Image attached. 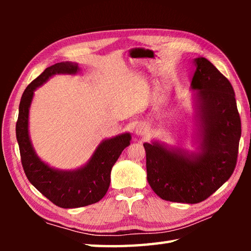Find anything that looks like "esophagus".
Returning a JSON list of instances; mask_svg holds the SVG:
<instances>
[{
	"label": "esophagus",
	"mask_w": 251,
	"mask_h": 251,
	"mask_svg": "<svg viewBox=\"0 0 251 251\" xmlns=\"http://www.w3.org/2000/svg\"><path fill=\"white\" fill-rule=\"evenodd\" d=\"M148 131L149 127H147V125L145 124H138L135 128V132L137 136H145L148 134Z\"/></svg>",
	"instance_id": "obj_1"
}]
</instances>
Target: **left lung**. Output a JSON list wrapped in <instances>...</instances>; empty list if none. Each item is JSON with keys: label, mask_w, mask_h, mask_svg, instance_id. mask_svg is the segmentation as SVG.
Instances as JSON below:
<instances>
[{"label": "left lung", "mask_w": 251, "mask_h": 251, "mask_svg": "<svg viewBox=\"0 0 251 251\" xmlns=\"http://www.w3.org/2000/svg\"><path fill=\"white\" fill-rule=\"evenodd\" d=\"M191 83L195 151L158 140L143 143L147 179L162 200L196 204L226 182L235 168L242 135L235 94L228 79L204 57L194 60Z\"/></svg>", "instance_id": "8db88e82"}]
</instances>
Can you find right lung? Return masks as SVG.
Instances as JSON below:
<instances>
[{
	"instance_id": "add662e5",
	"label": "right lung",
	"mask_w": 251,
	"mask_h": 251,
	"mask_svg": "<svg viewBox=\"0 0 251 251\" xmlns=\"http://www.w3.org/2000/svg\"><path fill=\"white\" fill-rule=\"evenodd\" d=\"M79 71L81 68L77 63L71 61L58 62L46 68L25 89L16 124V137L26 178L36 190L62 208L88 206L102 199L109 189L112 167L131 140L129 132L106 138L99 143L83 166L71 170L51 167L39 157L29 132V113L34 92L56 74L74 75Z\"/></svg>"
}]
</instances>
